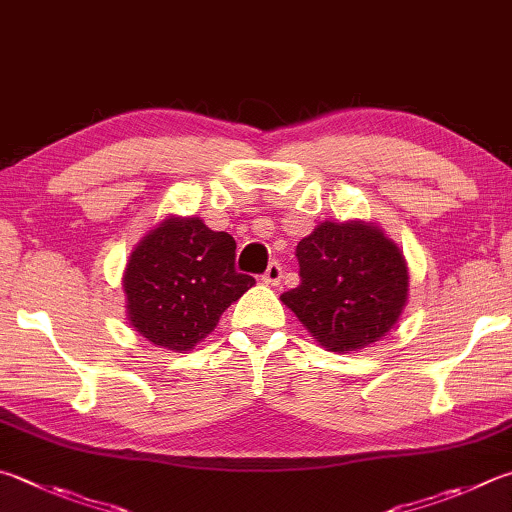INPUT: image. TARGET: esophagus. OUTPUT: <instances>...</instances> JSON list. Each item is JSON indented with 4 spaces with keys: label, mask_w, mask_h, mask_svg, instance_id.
<instances>
[{
    "label": "esophagus",
    "mask_w": 512,
    "mask_h": 512,
    "mask_svg": "<svg viewBox=\"0 0 512 512\" xmlns=\"http://www.w3.org/2000/svg\"><path fill=\"white\" fill-rule=\"evenodd\" d=\"M262 280H264V284H271V286L280 284V280H282V264H277V262L268 264L266 273L262 275Z\"/></svg>",
    "instance_id": "obj_1"
}]
</instances>
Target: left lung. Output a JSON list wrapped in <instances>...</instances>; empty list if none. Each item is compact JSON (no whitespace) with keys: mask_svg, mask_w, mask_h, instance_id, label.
Segmentation results:
<instances>
[{"mask_svg":"<svg viewBox=\"0 0 512 512\" xmlns=\"http://www.w3.org/2000/svg\"><path fill=\"white\" fill-rule=\"evenodd\" d=\"M300 286L280 300L327 351L383 340L410 295L403 250L371 221H322L295 248Z\"/></svg>","mask_w":512,"mask_h":512,"instance_id":"obj_1","label":"left lung"}]
</instances>
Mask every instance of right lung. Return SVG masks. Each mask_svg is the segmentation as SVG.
I'll list each match as a JSON object with an SVG mask.
<instances>
[{
    "label": "right lung",
    "mask_w": 512,
    "mask_h": 512,
    "mask_svg": "<svg viewBox=\"0 0 512 512\" xmlns=\"http://www.w3.org/2000/svg\"><path fill=\"white\" fill-rule=\"evenodd\" d=\"M235 239L201 217L161 219L129 253L127 320L154 347L185 353L208 338L255 277L235 271Z\"/></svg>",
    "instance_id": "1"
}]
</instances>
